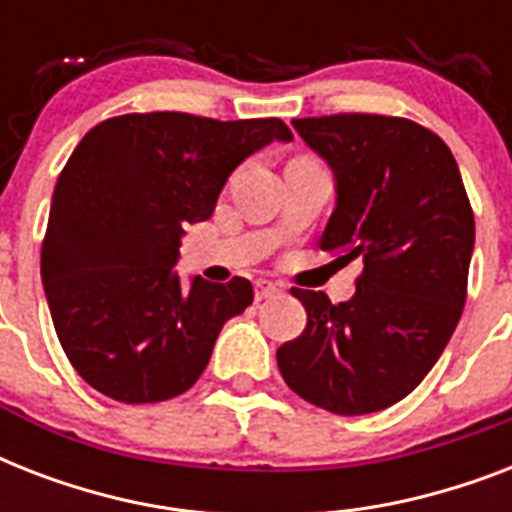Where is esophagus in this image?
I'll return each instance as SVG.
<instances>
[{
  "mask_svg": "<svg viewBox=\"0 0 512 512\" xmlns=\"http://www.w3.org/2000/svg\"><path fill=\"white\" fill-rule=\"evenodd\" d=\"M281 292L279 284H273V281H257L255 284V300L260 303V300H271V297H276Z\"/></svg>",
  "mask_w": 512,
  "mask_h": 512,
  "instance_id": "34e87169",
  "label": "esophagus"
}]
</instances>
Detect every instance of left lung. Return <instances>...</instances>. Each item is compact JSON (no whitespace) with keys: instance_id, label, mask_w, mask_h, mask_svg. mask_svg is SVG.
<instances>
[{"instance_id":"1","label":"left lung","mask_w":512,"mask_h":512,"mask_svg":"<svg viewBox=\"0 0 512 512\" xmlns=\"http://www.w3.org/2000/svg\"><path fill=\"white\" fill-rule=\"evenodd\" d=\"M292 124L335 172L337 204L319 247L340 263L361 257L364 271L345 303L292 289L308 324L276 350L279 372L332 414L380 412L420 385L460 321L473 209L452 151L422 124L380 114Z\"/></svg>"}]
</instances>
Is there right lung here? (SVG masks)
<instances>
[{
	"label": "right lung",
	"mask_w": 512,
	"mask_h": 512,
	"mask_svg": "<svg viewBox=\"0 0 512 512\" xmlns=\"http://www.w3.org/2000/svg\"><path fill=\"white\" fill-rule=\"evenodd\" d=\"M273 140L281 119L217 122L154 111L114 116L74 148L52 193L42 284L68 361L122 404H156L191 388L228 319L252 305L233 276L180 287L188 223L215 212L225 180Z\"/></svg>",
	"instance_id": "1"
}]
</instances>
